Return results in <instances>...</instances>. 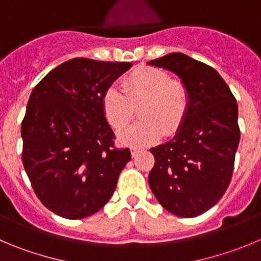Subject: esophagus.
Instances as JSON below:
<instances>
[{"label":"esophagus","mask_w":261,"mask_h":261,"mask_svg":"<svg viewBox=\"0 0 261 261\" xmlns=\"http://www.w3.org/2000/svg\"><path fill=\"white\" fill-rule=\"evenodd\" d=\"M139 152H140V149H139V148H131V155H133V157H136Z\"/></svg>","instance_id":"obj_1"}]
</instances>
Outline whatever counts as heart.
Masks as SVG:
<instances>
[{"mask_svg":"<svg viewBox=\"0 0 261 261\" xmlns=\"http://www.w3.org/2000/svg\"><path fill=\"white\" fill-rule=\"evenodd\" d=\"M122 90L108 87L101 95V109L113 128L130 122L134 108L142 121L118 133V140L131 147H145L165 135L172 136L181 127L189 111L191 95L180 80L157 67H138L125 77Z\"/></svg>","mask_w":261,"mask_h":261,"instance_id":"heart-1","label":"heart"}]
</instances>
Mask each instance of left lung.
Segmentation results:
<instances>
[{"label":"left lung","mask_w":261,"mask_h":261,"mask_svg":"<svg viewBox=\"0 0 261 261\" xmlns=\"http://www.w3.org/2000/svg\"><path fill=\"white\" fill-rule=\"evenodd\" d=\"M148 64L179 75L191 95L175 138L150 149L155 162L149 187L169 213L194 218L218 203L232 180L241 136L237 101L213 67L184 54H167Z\"/></svg>","instance_id":"obj_1"}]
</instances>
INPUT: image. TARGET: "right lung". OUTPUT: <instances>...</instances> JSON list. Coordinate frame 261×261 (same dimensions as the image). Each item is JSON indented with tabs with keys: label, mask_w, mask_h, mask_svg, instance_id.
I'll list each match as a JSON object with an SVG mask.
<instances>
[{
	"label": "right lung",
	"mask_w": 261,
	"mask_h": 261,
	"mask_svg": "<svg viewBox=\"0 0 261 261\" xmlns=\"http://www.w3.org/2000/svg\"><path fill=\"white\" fill-rule=\"evenodd\" d=\"M126 62L74 58L32 91L21 122L24 169L43 206L65 219L97 213L131 160L114 145L101 95L131 68Z\"/></svg>",
	"instance_id": "obj_1"
}]
</instances>
